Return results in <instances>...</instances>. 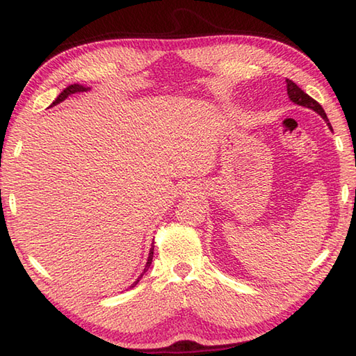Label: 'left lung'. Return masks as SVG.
<instances>
[{
	"label": "left lung",
	"mask_w": 356,
	"mask_h": 356,
	"mask_svg": "<svg viewBox=\"0 0 356 356\" xmlns=\"http://www.w3.org/2000/svg\"><path fill=\"white\" fill-rule=\"evenodd\" d=\"M286 87H287V96H289V99H291L293 104L301 105V107H306V108H311V110H314L315 113H318V115L324 119V122H326L327 127L332 130V125H330V122H329L326 111L323 110V107H321V105H320L318 102H316L315 99H312V97L309 96L307 93H305L303 90H301V88H300L297 84H295L293 81H291V79H286Z\"/></svg>",
	"instance_id": "obj_1"
}]
</instances>
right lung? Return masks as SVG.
Returning <instances> with one entry per match:
<instances>
[{"label": "right lung", "instance_id": "right-lung-1", "mask_svg": "<svg viewBox=\"0 0 356 356\" xmlns=\"http://www.w3.org/2000/svg\"><path fill=\"white\" fill-rule=\"evenodd\" d=\"M90 90V87H86V86H81V84H72V86H69L67 88H64L61 93L58 95V97L55 101L51 102V105L50 107H55V105H58V104H61L63 101H65L67 97H69L70 95H74V93H82V92H88ZM153 254H154V246L151 245V248H149V254H148V260H147V264H145V268H143V272L142 274L138 277V280H136V282L130 286V287H134L136 284H138L139 282H140V278L143 277V274H145V272L148 270V268H149V264H151V261H153Z\"/></svg>", "mask_w": 356, "mask_h": 356}]
</instances>
